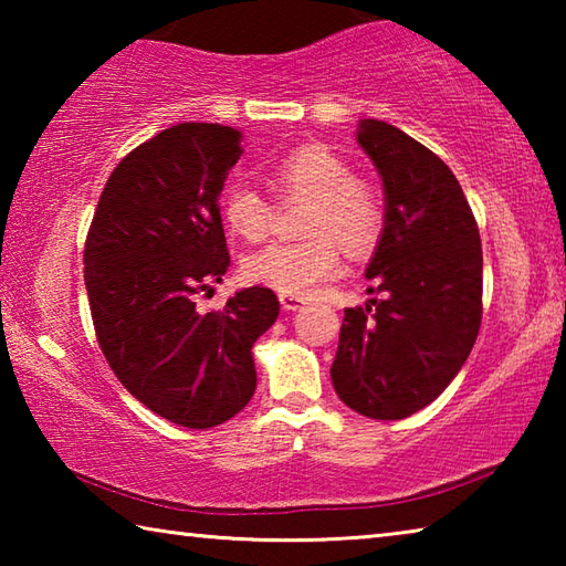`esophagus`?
Here are the masks:
<instances>
[{"mask_svg": "<svg viewBox=\"0 0 566 566\" xmlns=\"http://www.w3.org/2000/svg\"><path fill=\"white\" fill-rule=\"evenodd\" d=\"M280 302H282L284 312H296V310H302V306H304V300H300V296H290V294H282Z\"/></svg>", "mask_w": 566, "mask_h": 566, "instance_id": "1", "label": "esophagus"}]
</instances>
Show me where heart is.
<instances>
[{
    "label": "heart",
    "instance_id": "1",
    "mask_svg": "<svg viewBox=\"0 0 566 566\" xmlns=\"http://www.w3.org/2000/svg\"><path fill=\"white\" fill-rule=\"evenodd\" d=\"M272 185L284 199L306 202L302 234L292 244H270L249 254L242 272L247 282L290 296H306L314 286L342 270L339 244L349 254H367L385 222V202L377 187L354 177L349 161L324 145H302L276 161ZM227 227L247 242H262L274 209L262 191L234 185L222 199Z\"/></svg>",
    "mask_w": 566,
    "mask_h": 566
}]
</instances>
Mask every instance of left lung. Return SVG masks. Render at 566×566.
I'll use <instances>...</instances> for the list:
<instances>
[{
  "instance_id": "obj_1",
  "label": "left lung",
  "mask_w": 566,
  "mask_h": 566,
  "mask_svg": "<svg viewBox=\"0 0 566 566\" xmlns=\"http://www.w3.org/2000/svg\"><path fill=\"white\" fill-rule=\"evenodd\" d=\"M359 147L385 187V227L364 276L381 294L344 310L332 385L369 419H405L449 387L482 324V239L442 159L379 119Z\"/></svg>"
}]
</instances>
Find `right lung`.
Masks as SVG:
<instances>
[{
    "label": "right lung",
    "mask_w": 566,
    "mask_h": 566,
    "mask_svg": "<svg viewBox=\"0 0 566 566\" xmlns=\"http://www.w3.org/2000/svg\"><path fill=\"white\" fill-rule=\"evenodd\" d=\"M242 132L185 122L132 149L104 187L84 244L97 342L117 379L155 415L209 429L256 389L252 347L280 317L264 286L197 312L229 252L219 195L242 157Z\"/></svg>",
    "instance_id": "1"
}]
</instances>
